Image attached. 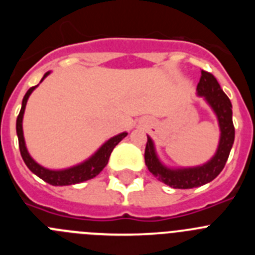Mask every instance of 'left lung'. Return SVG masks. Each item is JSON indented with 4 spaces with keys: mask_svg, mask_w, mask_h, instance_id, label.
<instances>
[{
    "mask_svg": "<svg viewBox=\"0 0 255 255\" xmlns=\"http://www.w3.org/2000/svg\"><path fill=\"white\" fill-rule=\"evenodd\" d=\"M197 94L202 97L207 105L215 112L220 128V140L216 153L209 161L193 167H170L159 159L155 152L154 141L147 135L144 159L148 170L154 177L166 185L175 189H191L211 182L224 170L229 158L230 150L235 139V129L233 124V105L229 97L221 89L220 84L212 74L202 70V76L197 85Z\"/></svg>",
    "mask_w": 255,
    "mask_h": 255,
    "instance_id": "obj_1",
    "label": "left lung"
}]
</instances>
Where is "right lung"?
Returning a JSON list of instances; mask_svg holds the SVG:
<instances>
[{"instance_id":"add662e5","label":"right lung","mask_w":255,"mask_h":255,"mask_svg":"<svg viewBox=\"0 0 255 255\" xmlns=\"http://www.w3.org/2000/svg\"><path fill=\"white\" fill-rule=\"evenodd\" d=\"M49 74H51V71L44 74L40 83L43 82ZM37 87L38 85L31 87L25 93V96L22 98L21 110H20V114L16 119V134L17 139H19L20 153H21L22 159H24L25 164L28 166V168L34 175H37L38 177L43 180V181L48 182V184H51L53 186L74 185V184H79V182L87 181V180H91L93 177H96L106 167V164L108 163V159H110V155H111L114 148L125 138L128 132H120V134H117L115 136H112V138H110L89 158L75 164V166H71V167L67 168H61V170H51V168L43 167L42 164L35 162L33 159V157L30 155V153L28 152L25 139H24V131H22V117H24V112H25L26 102L29 100V96L33 93V91Z\"/></svg>"}]
</instances>
